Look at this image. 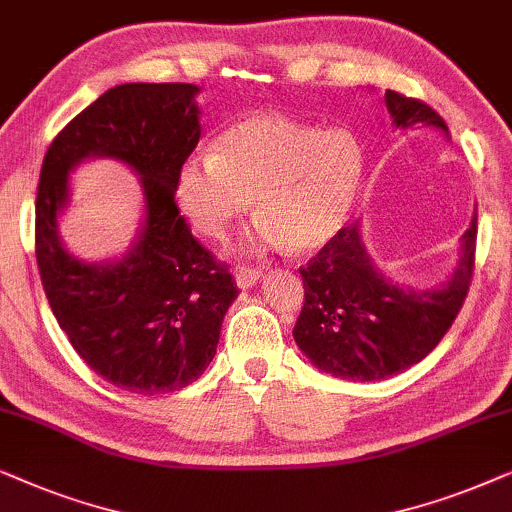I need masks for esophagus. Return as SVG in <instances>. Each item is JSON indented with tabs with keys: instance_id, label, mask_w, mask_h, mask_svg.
I'll return each instance as SVG.
<instances>
[{
	"instance_id": "1",
	"label": "esophagus",
	"mask_w": 512,
	"mask_h": 512,
	"mask_svg": "<svg viewBox=\"0 0 512 512\" xmlns=\"http://www.w3.org/2000/svg\"><path fill=\"white\" fill-rule=\"evenodd\" d=\"M260 271L252 269V267H236L234 269V278H236V285L241 290H248L252 288V285H257V281H260Z\"/></svg>"
}]
</instances>
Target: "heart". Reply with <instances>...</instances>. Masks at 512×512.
Masks as SVG:
<instances>
[{
    "label": "heart",
    "mask_w": 512,
    "mask_h": 512,
    "mask_svg": "<svg viewBox=\"0 0 512 512\" xmlns=\"http://www.w3.org/2000/svg\"><path fill=\"white\" fill-rule=\"evenodd\" d=\"M363 180V152L342 128H316L283 114H250L175 175V203L206 238H220L255 208L252 241L316 250L342 229Z\"/></svg>",
    "instance_id": "heart-1"
}]
</instances>
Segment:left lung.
Segmentation results:
<instances>
[{
	"instance_id": "obj_1",
	"label": "left lung",
	"mask_w": 512,
	"mask_h": 512,
	"mask_svg": "<svg viewBox=\"0 0 512 512\" xmlns=\"http://www.w3.org/2000/svg\"><path fill=\"white\" fill-rule=\"evenodd\" d=\"M384 105L400 131L428 126L449 138L445 121L426 102L386 91ZM478 238V213L461 236L459 260L447 281L412 288L384 274L365 248L360 222L339 229L299 269L304 306L295 342L320 372L349 381H379L424 360L468 295Z\"/></svg>"
}]
</instances>
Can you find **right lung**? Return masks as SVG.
<instances>
[{
    "instance_id": "obj_1",
    "label": "right lung",
    "mask_w": 512,
    "mask_h": 512,
    "mask_svg": "<svg viewBox=\"0 0 512 512\" xmlns=\"http://www.w3.org/2000/svg\"><path fill=\"white\" fill-rule=\"evenodd\" d=\"M196 84H121L51 142L37 189V264L53 316L95 374L131 393L180 391L215 358L234 278L189 231L175 175L201 138ZM114 158L141 177L146 215L121 258L86 263L59 238L69 173Z\"/></svg>"
}]
</instances>
